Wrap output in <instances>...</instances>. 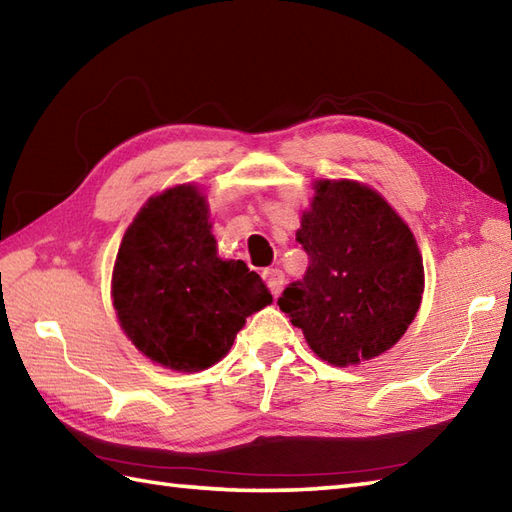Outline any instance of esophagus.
Returning <instances> with one entry per match:
<instances>
[{
  "instance_id": "obj_1",
  "label": "esophagus",
  "mask_w": 512,
  "mask_h": 512,
  "mask_svg": "<svg viewBox=\"0 0 512 512\" xmlns=\"http://www.w3.org/2000/svg\"><path fill=\"white\" fill-rule=\"evenodd\" d=\"M264 281L268 285V290L272 292V296H279L281 290H283V283H285V277L283 272L279 268H268L264 272Z\"/></svg>"
}]
</instances>
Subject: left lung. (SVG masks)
Returning a JSON list of instances; mask_svg holds the SVG:
<instances>
[{
	"label": "left lung",
	"mask_w": 512,
	"mask_h": 512,
	"mask_svg": "<svg viewBox=\"0 0 512 512\" xmlns=\"http://www.w3.org/2000/svg\"><path fill=\"white\" fill-rule=\"evenodd\" d=\"M296 240L305 277L279 307L309 348L337 368L383 355L409 329L424 294V264L406 222L376 190L320 179Z\"/></svg>",
	"instance_id": "left-lung-1"
}]
</instances>
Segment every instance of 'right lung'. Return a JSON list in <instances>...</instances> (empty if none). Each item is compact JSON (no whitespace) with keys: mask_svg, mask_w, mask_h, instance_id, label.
<instances>
[{"mask_svg":"<svg viewBox=\"0 0 512 512\" xmlns=\"http://www.w3.org/2000/svg\"><path fill=\"white\" fill-rule=\"evenodd\" d=\"M114 309L144 357L199 372L227 355L251 313L272 303L242 259H220L196 186L151 196L123 235L112 272Z\"/></svg>","mask_w":512,"mask_h":512,"instance_id":"obj_1","label":"right lung"}]
</instances>
